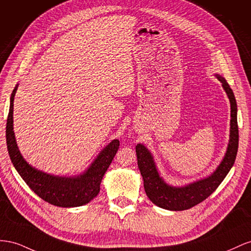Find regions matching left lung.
<instances>
[{"label": "left lung", "instance_id": "1", "mask_svg": "<svg viewBox=\"0 0 251 251\" xmlns=\"http://www.w3.org/2000/svg\"><path fill=\"white\" fill-rule=\"evenodd\" d=\"M222 83V87L230 102V133L229 142L223 160L213 173L201 180L195 181L184 186H173L165 182L156 167L153 155L150 150L143 144L135 146L138 156V166L144 181V189L147 197L154 205L163 209L181 211L203 202L216 190L223 182L229 170L233 166L239 147L238 128V106L233 91L225 78L220 75H214Z\"/></svg>", "mask_w": 251, "mask_h": 251}]
</instances>
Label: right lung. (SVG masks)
Instances as JSON below:
<instances>
[{"mask_svg":"<svg viewBox=\"0 0 251 251\" xmlns=\"http://www.w3.org/2000/svg\"><path fill=\"white\" fill-rule=\"evenodd\" d=\"M18 86L19 84L14 87L10 97L6 124L7 149L14 168L35 195L49 204L70 208L89 203L100 192L103 176L119 149V140L114 139L106 145L89 167L77 176H60L34 168L21 154L13 131V101Z\"/></svg>","mask_w":251,"mask_h":251,"instance_id":"1","label":"right lung"}]
</instances>
